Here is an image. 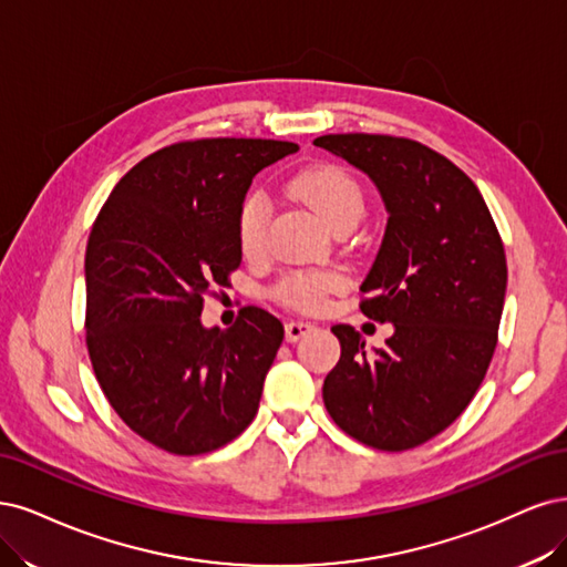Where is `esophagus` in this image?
Here are the masks:
<instances>
[{
	"instance_id": "1",
	"label": "esophagus",
	"mask_w": 567,
	"mask_h": 567,
	"mask_svg": "<svg viewBox=\"0 0 567 567\" xmlns=\"http://www.w3.org/2000/svg\"><path fill=\"white\" fill-rule=\"evenodd\" d=\"M316 324L308 322V320H289L285 324V337L287 341H299L301 337H306L308 332H313Z\"/></svg>"
}]
</instances>
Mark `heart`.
Segmentation results:
<instances>
[{"instance_id": "obj_1", "label": "heart", "mask_w": 567, "mask_h": 567, "mask_svg": "<svg viewBox=\"0 0 567 567\" xmlns=\"http://www.w3.org/2000/svg\"><path fill=\"white\" fill-rule=\"evenodd\" d=\"M291 193L301 203L313 207L332 228L343 218H360L362 193L355 181L332 164L308 167L291 178ZM268 197L261 190H251L237 216V240L245 254L261 251L266 243ZM341 289V278L334 272H297L280 282L278 297L299 310H316L322 301Z\"/></svg>"}]
</instances>
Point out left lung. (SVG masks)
<instances>
[{
  "mask_svg": "<svg viewBox=\"0 0 567 567\" xmlns=\"http://www.w3.org/2000/svg\"><path fill=\"white\" fill-rule=\"evenodd\" d=\"M313 143L368 174L389 214L360 310L393 334L368 353L351 324L332 327L341 358L324 408L355 441L403 452L445 431L487 372L506 295L502 237L476 184L426 145L379 134Z\"/></svg>",
  "mask_w": 567,
  "mask_h": 567,
  "instance_id": "obj_1",
  "label": "left lung"
}]
</instances>
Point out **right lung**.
<instances>
[{
  "instance_id": "obj_1",
  "label": "right lung",
  "mask_w": 567,
  "mask_h": 567,
  "mask_svg": "<svg viewBox=\"0 0 567 567\" xmlns=\"http://www.w3.org/2000/svg\"><path fill=\"white\" fill-rule=\"evenodd\" d=\"M297 151L266 138L169 145L120 178L91 228L89 358L122 422L164 452L224 447L259 410L282 322L257 306L230 330L199 316L243 261L237 216L251 178Z\"/></svg>"
}]
</instances>
